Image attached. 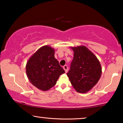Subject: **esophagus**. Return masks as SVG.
I'll return each mask as SVG.
<instances>
[{
    "label": "esophagus",
    "instance_id": "esophagus-1",
    "mask_svg": "<svg viewBox=\"0 0 123 123\" xmlns=\"http://www.w3.org/2000/svg\"><path fill=\"white\" fill-rule=\"evenodd\" d=\"M63 69L65 70V73H67V72H68V66H67V65H65L64 66H63Z\"/></svg>",
    "mask_w": 123,
    "mask_h": 123
}]
</instances>
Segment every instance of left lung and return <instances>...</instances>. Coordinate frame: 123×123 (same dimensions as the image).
<instances>
[{
  "label": "left lung",
  "instance_id": "obj_1",
  "mask_svg": "<svg viewBox=\"0 0 123 123\" xmlns=\"http://www.w3.org/2000/svg\"><path fill=\"white\" fill-rule=\"evenodd\" d=\"M71 48L74 51V58L67 75L76 91L86 93L96 86L101 78L102 68L100 62L86 46Z\"/></svg>",
  "mask_w": 123,
  "mask_h": 123
}]
</instances>
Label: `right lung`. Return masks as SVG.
Returning <instances> with one entry per match:
<instances>
[{
	"label": "right lung",
	"instance_id": "right-lung-1",
	"mask_svg": "<svg viewBox=\"0 0 123 123\" xmlns=\"http://www.w3.org/2000/svg\"><path fill=\"white\" fill-rule=\"evenodd\" d=\"M55 50L49 45L37 50L29 58L26 66L29 80L37 89L47 91L55 86L65 70L55 57Z\"/></svg>",
	"mask_w": 123,
	"mask_h": 123
}]
</instances>
